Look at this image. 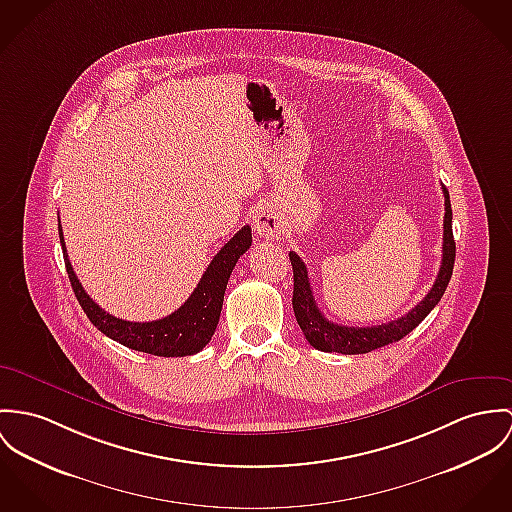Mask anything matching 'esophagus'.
Masks as SVG:
<instances>
[{
    "instance_id": "34e87169",
    "label": "esophagus",
    "mask_w": 512,
    "mask_h": 512,
    "mask_svg": "<svg viewBox=\"0 0 512 512\" xmlns=\"http://www.w3.org/2000/svg\"><path fill=\"white\" fill-rule=\"evenodd\" d=\"M252 221H254V233L262 238H279L283 234V225H285L283 217L272 205L256 209Z\"/></svg>"
}]
</instances>
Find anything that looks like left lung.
Listing matches in <instances>:
<instances>
[{
	"mask_svg": "<svg viewBox=\"0 0 512 512\" xmlns=\"http://www.w3.org/2000/svg\"><path fill=\"white\" fill-rule=\"evenodd\" d=\"M442 191H444L446 213H444V242H442L440 272L436 276L432 289L426 293V297L420 301L419 305H415L405 317L397 321L375 326H344L330 323L315 303L305 262L295 252H289V260L293 266V313H295L297 325L303 330L305 338L313 348L321 352H338V354H368L372 350L383 348L407 336L438 305V301L442 299L450 283L452 272H454V260H456L450 193L444 186Z\"/></svg>",
	"mask_w": 512,
	"mask_h": 512,
	"instance_id": "left-lung-1",
	"label": "left lung"
}]
</instances>
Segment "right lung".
<instances>
[{"label": "right lung", "instance_id": "right-lung-1", "mask_svg": "<svg viewBox=\"0 0 512 512\" xmlns=\"http://www.w3.org/2000/svg\"><path fill=\"white\" fill-rule=\"evenodd\" d=\"M58 236H60L64 264H66L72 289L84 313L92 321V325L97 326V330H101L105 336L117 340L119 344L131 350H139L152 356H164V358L191 356L209 344L211 336L215 334V328L219 325L225 289L233 274V268L238 258L252 244V231L246 225L217 252V256L211 260L205 274L201 276V281L197 283L189 299L178 311L158 321L131 323L105 313L86 293V289L82 287L80 279L76 278L74 268L68 260L60 223H58Z\"/></svg>", "mask_w": 512, "mask_h": 512}]
</instances>
